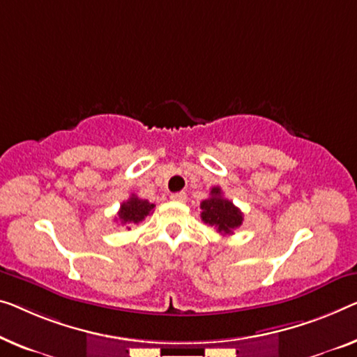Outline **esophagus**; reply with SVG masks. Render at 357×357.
<instances>
[{"label":"esophagus","mask_w":357,"mask_h":357,"mask_svg":"<svg viewBox=\"0 0 357 357\" xmlns=\"http://www.w3.org/2000/svg\"><path fill=\"white\" fill-rule=\"evenodd\" d=\"M172 200H174V202H185V200H188V194H185V192L172 194Z\"/></svg>","instance_id":"1"}]
</instances>
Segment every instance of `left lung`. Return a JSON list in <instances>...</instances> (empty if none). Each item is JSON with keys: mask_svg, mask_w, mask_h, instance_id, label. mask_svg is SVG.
Segmentation results:
<instances>
[{"mask_svg": "<svg viewBox=\"0 0 357 357\" xmlns=\"http://www.w3.org/2000/svg\"><path fill=\"white\" fill-rule=\"evenodd\" d=\"M200 208L202 221L225 236L234 234L243 221L242 211L231 200L222 197V190L220 188H213L210 190V197L202 202Z\"/></svg>", "mask_w": 357, "mask_h": 357, "instance_id": "obj_1", "label": "left lung"}]
</instances>
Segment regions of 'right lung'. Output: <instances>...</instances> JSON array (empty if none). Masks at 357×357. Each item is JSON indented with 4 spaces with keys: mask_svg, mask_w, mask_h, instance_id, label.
I'll return each instance as SVG.
<instances>
[{
    "mask_svg": "<svg viewBox=\"0 0 357 357\" xmlns=\"http://www.w3.org/2000/svg\"><path fill=\"white\" fill-rule=\"evenodd\" d=\"M155 208V205L151 204V202L142 200L139 197L132 194L130 199L120 205L119 210V218L116 220L120 221V225H137L141 222L147 215H151L152 210ZM130 229V227H128Z\"/></svg>",
    "mask_w": 357,
    "mask_h": 357,
    "instance_id": "obj_1",
    "label": "right lung"
}]
</instances>
